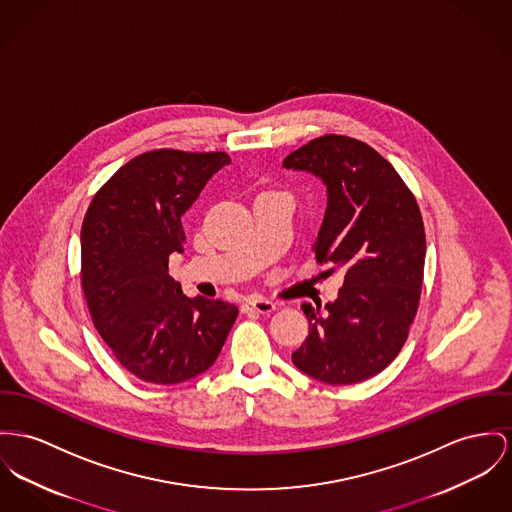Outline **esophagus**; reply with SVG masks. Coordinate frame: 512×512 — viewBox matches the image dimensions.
Returning <instances> with one entry per match:
<instances>
[{
  "mask_svg": "<svg viewBox=\"0 0 512 512\" xmlns=\"http://www.w3.org/2000/svg\"><path fill=\"white\" fill-rule=\"evenodd\" d=\"M275 310V303L262 299V297H250L242 303V312H258V314H268Z\"/></svg>",
  "mask_w": 512,
  "mask_h": 512,
  "instance_id": "obj_1",
  "label": "esophagus"
}]
</instances>
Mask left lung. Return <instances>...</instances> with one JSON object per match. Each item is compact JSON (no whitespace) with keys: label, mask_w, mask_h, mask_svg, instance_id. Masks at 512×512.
<instances>
[{"label":"left lung","mask_w":512,"mask_h":512,"mask_svg":"<svg viewBox=\"0 0 512 512\" xmlns=\"http://www.w3.org/2000/svg\"><path fill=\"white\" fill-rule=\"evenodd\" d=\"M326 186L314 242L316 262L341 272L334 303L303 305L308 336L293 353L299 371L341 386L386 369L408 338L419 305L425 229L417 202L394 167L353 137L312 139L283 161Z\"/></svg>","instance_id":"left-lung-1"}]
</instances>
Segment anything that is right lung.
<instances>
[{
	"label": "right lung",
	"mask_w": 512,
	"mask_h": 512,
	"mask_svg": "<svg viewBox=\"0 0 512 512\" xmlns=\"http://www.w3.org/2000/svg\"><path fill=\"white\" fill-rule=\"evenodd\" d=\"M225 153L157 149L104 184L81 227V283L93 324L132 375L178 384L207 371L239 308L186 297L169 275L182 252V215L200 198Z\"/></svg>",
	"instance_id": "add662e5"
}]
</instances>
